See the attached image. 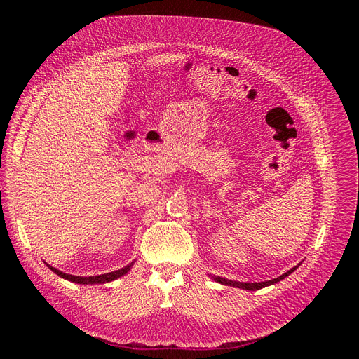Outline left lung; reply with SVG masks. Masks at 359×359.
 I'll return each mask as SVG.
<instances>
[{
  "label": "left lung",
  "mask_w": 359,
  "mask_h": 359,
  "mask_svg": "<svg viewBox=\"0 0 359 359\" xmlns=\"http://www.w3.org/2000/svg\"><path fill=\"white\" fill-rule=\"evenodd\" d=\"M301 264V263H299ZM298 264V266H299ZM298 266H295V267H292L291 270H288L287 273H284V274H281L280 277H277V278H273V280H267V281H262V283H240V281H233V280H227V278H223V277H216V276H213L212 278L215 280V281H217V283H220V284H223V285H230V287H236V288H241V290H250V291H255V290H260V288H264V287H269V285H273V284H276V283H278V281H281V280H284L285 277H288L294 270H297L298 269Z\"/></svg>",
  "instance_id": "obj_1"
}]
</instances>
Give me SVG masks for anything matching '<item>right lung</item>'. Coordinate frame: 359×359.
<instances>
[{
	"mask_svg": "<svg viewBox=\"0 0 359 359\" xmlns=\"http://www.w3.org/2000/svg\"><path fill=\"white\" fill-rule=\"evenodd\" d=\"M45 264H46V263H45ZM133 264H135V262L129 263L128 266H125V267L121 269V270L111 271V273H107V274H99V276H89V277H81V276L67 274V273H62L61 270H58V269H55V267H53V266H49V264H46V266L49 267V270H53V271H54L57 276H60L61 278H65V280H68V281H71V283H75V284H105V283H111V281L118 280V278H121L122 276L128 274V273L130 271V269H132Z\"/></svg>",
	"mask_w": 359,
	"mask_h": 359,
	"instance_id": "obj_1",
	"label": "right lung"
}]
</instances>
